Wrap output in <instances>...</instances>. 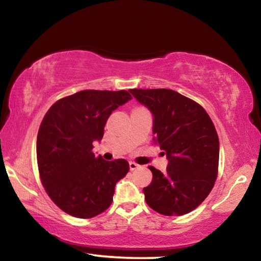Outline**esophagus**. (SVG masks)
<instances>
[{
	"mask_svg": "<svg viewBox=\"0 0 261 261\" xmlns=\"http://www.w3.org/2000/svg\"><path fill=\"white\" fill-rule=\"evenodd\" d=\"M138 167H139V166L137 165V163H135V162H129V168H130L131 171L137 169V168H138Z\"/></svg>",
	"mask_w": 261,
	"mask_h": 261,
	"instance_id": "1",
	"label": "esophagus"
}]
</instances>
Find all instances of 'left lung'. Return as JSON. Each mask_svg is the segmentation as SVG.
<instances>
[{"label": "left lung", "mask_w": 261, "mask_h": 261, "mask_svg": "<svg viewBox=\"0 0 261 261\" xmlns=\"http://www.w3.org/2000/svg\"><path fill=\"white\" fill-rule=\"evenodd\" d=\"M153 116L154 144L166 154L165 173L149 166L152 183L144 188L152 210L168 216L197 208L213 189L219 167V137L200 105L167 88L130 90Z\"/></svg>", "instance_id": "left-lung-1"}]
</instances>
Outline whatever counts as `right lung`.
Segmentation results:
<instances>
[{"label": "right lung", "mask_w": 261, "mask_h": 261, "mask_svg": "<svg viewBox=\"0 0 261 261\" xmlns=\"http://www.w3.org/2000/svg\"><path fill=\"white\" fill-rule=\"evenodd\" d=\"M131 99L126 91H81L57 101L43 117L37 138L39 173L48 196L65 213L90 219L112 204L129 163L106 161L92 149L102 139L110 114Z\"/></svg>", "instance_id": "add662e5"}]
</instances>
